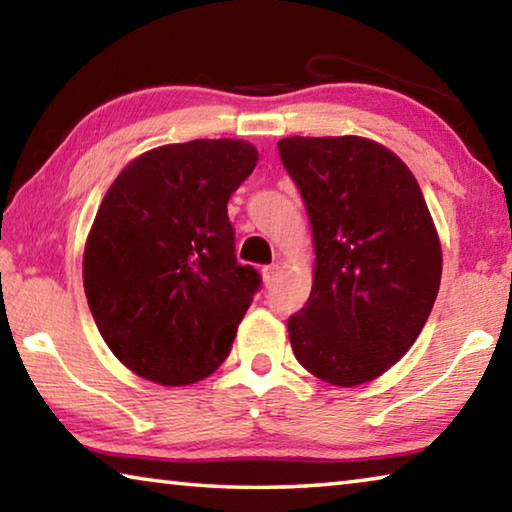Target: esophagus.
<instances>
[{"instance_id": "obj_1", "label": "esophagus", "mask_w": 512, "mask_h": 512, "mask_svg": "<svg viewBox=\"0 0 512 512\" xmlns=\"http://www.w3.org/2000/svg\"><path fill=\"white\" fill-rule=\"evenodd\" d=\"M277 275H280V266H277V264L262 268V280H264L266 287H271V284L277 280Z\"/></svg>"}]
</instances>
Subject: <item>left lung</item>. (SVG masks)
I'll return each instance as SVG.
<instances>
[{
	"mask_svg": "<svg viewBox=\"0 0 512 512\" xmlns=\"http://www.w3.org/2000/svg\"><path fill=\"white\" fill-rule=\"evenodd\" d=\"M314 237V284L289 318L296 359L334 386L384 375L418 339L438 296L443 250L411 169L368 137H284Z\"/></svg>",
	"mask_w": 512,
	"mask_h": 512,
	"instance_id": "obj_1",
	"label": "left lung"
}]
</instances>
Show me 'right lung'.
<instances>
[{"label":"right lung","instance_id":"obj_1","mask_svg":"<svg viewBox=\"0 0 512 512\" xmlns=\"http://www.w3.org/2000/svg\"><path fill=\"white\" fill-rule=\"evenodd\" d=\"M244 140L164 144L126 164L83 253V287L103 341L162 386L205 379L228 359L259 275L235 255L232 192L253 173Z\"/></svg>","mask_w":512,"mask_h":512}]
</instances>
